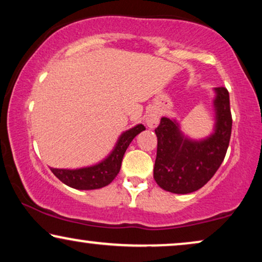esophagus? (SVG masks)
<instances>
[{
  "mask_svg": "<svg viewBox=\"0 0 262 262\" xmlns=\"http://www.w3.org/2000/svg\"><path fill=\"white\" fill-rule=\"evenodd\" d=\"M159 121H160L159 114H157L156 112H152V111L145 116V124L148 125L150 128L156 127L157 124H159Z\"/></svg>",
  "mask_w": 262,
  "mask_h": 262,
  "instance_id": "obj_1",
  "label": "esophagus"
}]
</instances>
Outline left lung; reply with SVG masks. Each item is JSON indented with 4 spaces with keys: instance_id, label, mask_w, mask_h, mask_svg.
Masks as SVG:
<instances>
[{
    "instance_id": "obj_1",
    "label": "left lung",
    "mask_w": 262,
    "mask_h": 262,
    "mask_svg": "<svg viewBox=\"0 0 262 262\" xmlns=\"http://www.w3.org/2000/svg\"><path fill=\"white\" fill-rule=\"evenodd\" d=\"M216 123L209 137H186L177 120L163 117L155 128L157 154L154 179L164 191L187 194L202 188L223 162L231 136L230 99L227 88H214Z\"/></svg>"
}]
</instances>
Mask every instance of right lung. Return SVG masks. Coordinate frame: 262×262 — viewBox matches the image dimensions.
Masks as SVG:
<instances>
[{"label":"right lung","instance_id":"add662e5","mask_svg":"<svg viewBox=\"0 0 262 262\" xmlns=\"http://www.w3.org/2000/svg\"><path fill=\"white\" fill-rule=\"evenodd\" d=\"M145 130L144 125L138 124L125 131L118 139L112 152L101 162L91 167L78 169H58L51 168V171L63 184L76 189H98L105 187L114 180L119 173L124 154L136 136Z\"/></svg>","mask_w":262,"mask_h":262}]
</instances>
